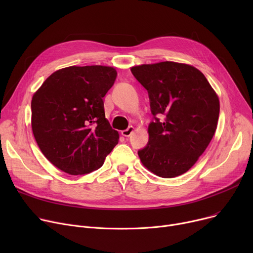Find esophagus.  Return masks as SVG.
<instances>
[{
  "instance_id": "1",
  "label": "esophagus",
  "mask_w": 253,
  "mask_h": 253,
  "mask_svg": "<svg viewBox=\"0 0 253 253\" xmlns=\"http://www.w3.org/2000/svg\"><path fill=\"white\" fill-rule=\"evenodd\" d=\"M133 130H134V128H133V127H132V126H129L127 129H125V130H123V131H122V135H123V136L128 137V136H130V135L132 134V132H133Z\"/></svg>"
}]
</instances>
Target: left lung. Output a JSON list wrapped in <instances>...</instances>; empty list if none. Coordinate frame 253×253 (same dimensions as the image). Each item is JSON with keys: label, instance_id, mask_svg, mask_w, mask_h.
Instances as JSON below:
<instances>
[{"label": "left lung", "instance_id": "1", "mask_svg": "<svg viewBox=\"0 0 253 253\" xmlns=\"http://www.w3.org/2000/svg\"><path fill=\"white\" fill-rule=\"evenodd\" d=\"M149 93L153 121L139 150L142 164L164 178L187 172L214 135L219 100L205 76L192 65L164 61L131 68Z\"/></svg>", "mask_w": 253, "mask_h": 253}]
</instances>
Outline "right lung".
<instances>
[{"mask_svg": "<svg viewBox=\"0 0 253 253\" xmlns=\"http://www.w3.org/2000/svg\"><path fill=\"white\" fill-rule=\"evenodd\" d=\"M111 66H70L53 73L32 99V128L40 150L66 173L100 168L119 141L105 119L103 97L115 83Z\"/></svg>", "mask_w": 253, "mask_h": 253, "instance_id": "obj_1", "label": "right lung"}]
</instances>
